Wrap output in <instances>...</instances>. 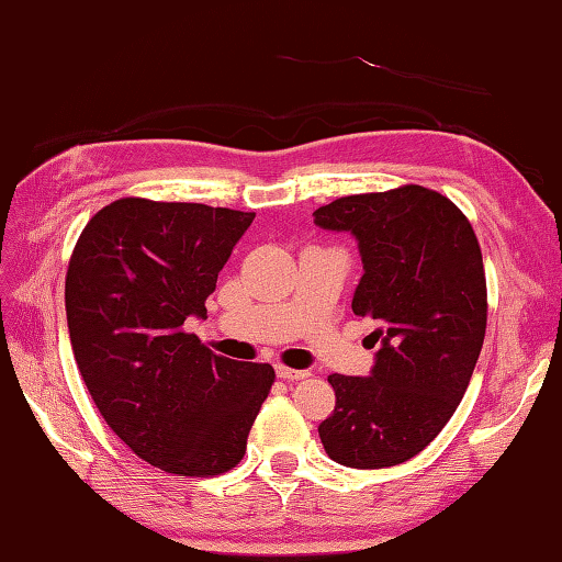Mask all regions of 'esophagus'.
Masks as SVG:
<instances>
[{
  "instance_id": "esophagus-1",
  "label": "esophagus",
  "mask_w": 562,
  "mask_h": 562,
  "mask_svg": "<svg viewBox=\"0 0 562 562\" xmlns=\"http://www.w3.org/2000/svg\"><path fill=\"white\" fill-rule=\"evenodd\" d=\"M277 376L285 379V381H299V379L311 376V372H308V369H291V367L277 364Z\"/></svg>"
}]
</instances>
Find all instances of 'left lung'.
I'll list each match as a JSON object with an SVG mask.
<instances>
[{"mask_svg": "<svg viewBox=\"0 0 562 562\" xmlns=\"http://www.w3.org/2000/svg\"><path fill=\"white\" fill-rule=\"evenodd\" d=\"M313 217L357 239L352 311L372 317L379 342L369 376H327L335 411L317 432L345 468H394L446 428L468 391L486 330L480 241L452 200L423 186L337 198Z\"/></svg>", "mask_w": 562, "mask_h": 562, "instance_id": "obj_1", "label": "left lung"}]
</instances>
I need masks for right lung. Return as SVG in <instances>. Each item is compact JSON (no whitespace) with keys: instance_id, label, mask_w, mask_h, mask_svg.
Returning a JSON list of instances; mask_svg holds the SVG:
<instances>
[{"instance_id":"1","label":"right lung","mask_w":562,"mask_h":562,"mask_svg":"<svg viewBox=\"0 0 562 562\" xmlns=\"http://www.w3.org/2000/svg\"><path fill=\"white\" fill-rule=\"evenodd\" d=\"M254 213L122 198L78 239L66 277L72 355L94 406L142 460L213 477L245 458L273 367L213 355L183 330Z\"/></svg>"}]
</instances>
